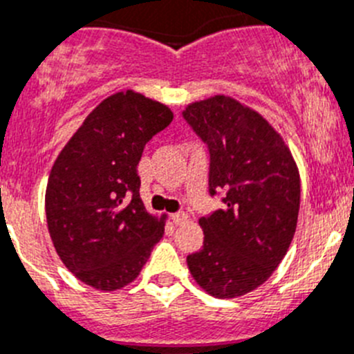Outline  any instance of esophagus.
Here are the masks:
<instances>
[{"label": "esophagus", "mask_w": 354, "mask_h": 354, "mask_svg": "<svg viewBox=\"0 0 354 354\" xmlns=\"http://www.w3.org/2000/svg\"><path fill=\"white\" fill-rule=\"evenodd\" d=\"M171 221H173L176 225H183L185 222L189 221V215H187V213H183V212L173 213V215H171Z\"/></svg>", "instance_id": "obj_1"}]
</instances>
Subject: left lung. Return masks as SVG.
I'll use <instances>...</instances> for the list:
<instances>
[{
  "label": "left lung",
  "instance_id": "8db88e82",
  "mask_svg": "<svg viewBox=\"0 0 354 354\" xmlns=\"http://www.w3.org/2000/svg\"><path fill=\"white\" fill-rule=\"evenodd\" d=\"M209 149V194L222 208L201 216L205 243L187 256L194 280L215 298H236L270 279L291 245L300 212V173L280 133L225 95L183 111Z\"/></svg>",
  "mask_w": 354,
  "mask_h": 354
}]
</instances>
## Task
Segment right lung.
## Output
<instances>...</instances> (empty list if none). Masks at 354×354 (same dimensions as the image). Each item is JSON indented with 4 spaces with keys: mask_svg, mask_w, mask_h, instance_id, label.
Listing matches in <instances>:
<instances>
[{
    "mask_svg": "<svg viewBox=\"0 0 354 354\" xmlns=\"http://www.w3.org/2000/svg\"><path fill=\"white\" fill-rule=\"evenodd\" d=\"M173 111L132 90L102 100L50 169L46 215L59 259L100 291L130 284L164 236L165 216L139 196L146 142L173 122Z\"/></svg>",
    "mask_w": 354,
    "mask_h": 354,
    "instance_id": "right-lung-1",
    "label": "right lung"
}]
</instances>
